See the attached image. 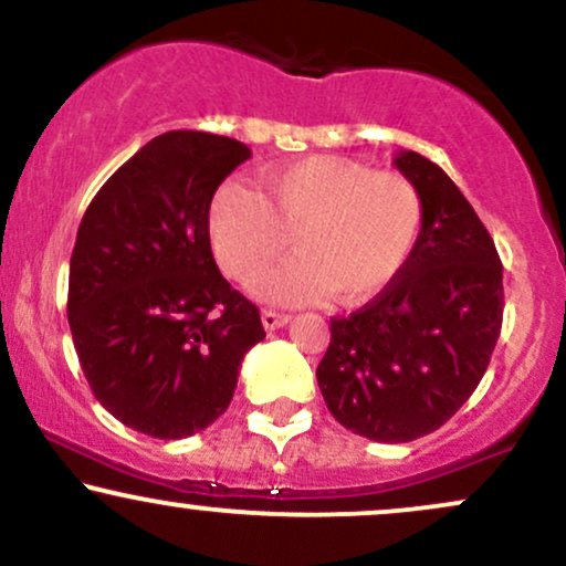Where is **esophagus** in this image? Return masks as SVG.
<instances>
[{
    "label": "esophagus",
    "instance_id": "34e87169",
    "mask_svg": "<svg viewBox=\"0 0 566 566\" xmlns=\"http://www.w3.org/2000/svg\"><path fill=\"white\" fill-rule=\"evenodd\" d=\"M261 319H263V327L269 329V333H274V329L284 327V324L290 322V316H287V314H279V311H271V308H265L263 314H261Z\"/></svg>",
    "mask_w": 566,
    "mask_h": 566
}]
</instances>
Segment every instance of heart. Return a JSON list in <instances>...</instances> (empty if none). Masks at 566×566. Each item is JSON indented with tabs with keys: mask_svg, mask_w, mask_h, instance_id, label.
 Returning a JSON list of instances; mask_svg holds the SVG:
<instances>
[{
	"mask_svg": "<svg viewBox=\"0 0 566 566\" xmlns=\"http://www.w3.org/2000/svg\"><path fill=\"white\" fill-rule=\"evenodd\" d=\"M420 226L412 180L329 154L265 167L258 191L226 184L207 218L220 269L242 284L282 258L292 237L301 258L258 282V295L274 303L373 301L405 269Z\"/></svg>",
	"mask_w": 566,
	"mask_h": 566,
	"instance_id": "1",
	"label": "heart"
}]
</instances>
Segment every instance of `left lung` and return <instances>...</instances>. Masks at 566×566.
Masks as SVG:
<instances>
[{"mask_svg": "<svg viewBox=\"0 0 566 566\" xmlns=\"http://www.w3.org/2000/svg\"><path fill=\"white\" fill-rule=\"evenodd\" d=\"M394 165L423 199L418 244L380 295L329 322L316 367L348 431L401 444L437 431L484 378L503 327V263L450 175L415 151Z\"/></svg>", "mask_w": 566, "mask_h": 566, "instance_id": "obj_1", "label": "left lung"}]
</instances>
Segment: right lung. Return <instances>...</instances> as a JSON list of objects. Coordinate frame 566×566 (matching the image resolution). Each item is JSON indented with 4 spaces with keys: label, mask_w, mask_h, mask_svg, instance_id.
<instances>
[{
    "label": "right lung",
    "mask_w": 566,
    "mask_h": 566,
    "mask_svg": "<svg viewBox=\"0 0 566 566\" xmlns=\"http://www.w3.org/2000/svg\"><path fill=\"white\" fill-rule=\"evenodd\" d=\"M252 157L199 129L148 140L84 212L69 269V327L84 378L119 423L186 439L231 405L261 311L218 271L210 205Z\"/></svg>",
    "instance_id": "1"
}]
</instances>
